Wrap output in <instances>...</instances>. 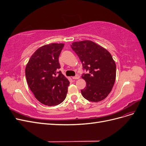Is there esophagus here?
Returning <instances> with one entry per match:
<instances>
[{
	"label": "esophagus",
	"instance_id": "1",
	"mask_svg": "<svg viewBox=\"0 0 146 146\" xmlns=\"http://www.w3.org/2000/svg\"><path fill=\"white\" fill-rule=\"evenodd\" d=\"M79 78H80V76H79L78 75H77V76H76L75 77H72V79H74V80H77V79H78Z\"/></svg>",
	"mask_w": 146,
	"mask_h": 146
}]
</instances>
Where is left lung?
<instances>
[{"label":"left lung","instance_id":"obj_1","mask_svg":"<svg viewBox=\"0 0 146 146\" xmlns=\"http://www.w3.org/2000/svg\"><path fill=\"white\" fill-rule=\"evenodd\" d=\"M88 72L82 75L86 86L81 90L86 100L98 102L111 92L116 80V66L111 55L102 47L91 41L74 42L70 45Z\"/></svg>","mask_w":146,"mask_h":146}]
</instances>
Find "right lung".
<instances>
[{
	"label": "right lung",
	"instance_id": "1",
	"mask_svg": "<svg viewBox=\"0 0 146 146\" xmlns=\"http://www.w3.org/2000/svg\"><path fill=\"white\" fill-rule=\"evenodd\" d=\"M64 44L44 46L35 51L25 68V77L36 99L47 106L63 102L69 82L61 71L59 56Z\"/></svg>",
	"mask_w": 146,
	"mask_h": 146
}]
</instances>
